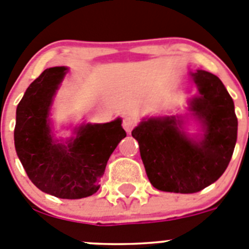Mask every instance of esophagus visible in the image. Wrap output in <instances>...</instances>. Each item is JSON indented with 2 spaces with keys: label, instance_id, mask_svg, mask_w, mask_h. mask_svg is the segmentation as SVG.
Instances as JSON below:
<instances>
[{
  "label": "esophagus",
  "instance_id": "34e87169",
  "mask_svg": "<svg viewBox=\"0 0 249 249\" xmlns=\"http://www.w3.org/2000/svg\"><path fill=\"white\" fill-rule=\"evenodd\" d=\"M135 125H136V120L134 119L133 116H125L124 119H123V127H124L126 133H130V131L134 129Z\"/></svg>",
  "mask_w": 249,
  "mask_h": 249
}]
</instances>
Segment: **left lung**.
<instances>
[{
    "label": "left lung",
    "instance_id": "1",
    "mask_svg": "<svg viewBox=\"0 0 249 249\" xmlns=\"http://www.w3.org/2000/svg\"><path fill=\"white\" fill-rule=\"evenodd\" d=\"M192 77L200 95L190 102V110L202 125L201 140L183 133L178 116L150 118L131 131L147 178L160 191H201L222 176L236 146L238 122L223 83L206 71Z\"/></svg>",
    "mask_w": 249,
    "mask_h": 249
}]
</instances>
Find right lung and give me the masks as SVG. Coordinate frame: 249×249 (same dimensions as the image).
<instances>
[{"mask_svg": "<svg viewBox=\"0 0 249 249\" xmlns=\"http://www.w3.org/2000/svg\"><path fill=\"white\" fill-rule=\"evenodd\" d=\"M66 67L48 68L27 88L17 105L15 147L30 180L58 198L77 200L99 190L109 158L126 136L122 119L87 124L67 144L53 140L49 109Z\"/></svg>", "mask_w": 249, "mask_h": 249, "instance_id": "right-lung-1", "label": "right lung"}]
</instances>
